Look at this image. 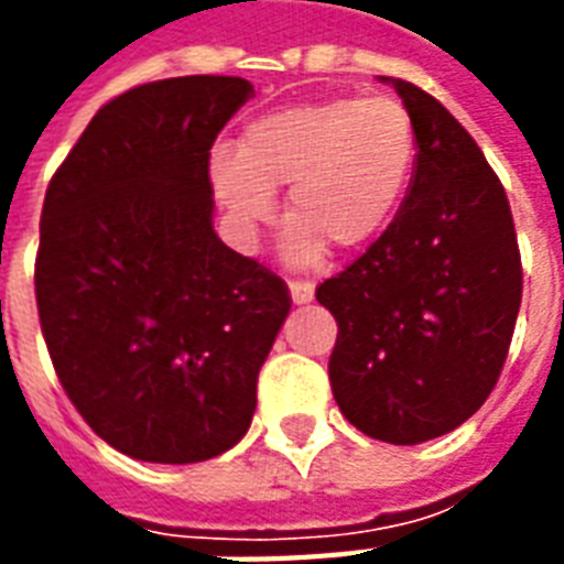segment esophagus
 I'll list each match as a JSON object with an SVG mask.
<instances>
[{
  "label": "esophagus",
  "instance_id": "esophagus-1",
  "mask_svg": "<svg viewBox=\"0 0 564 564\" xmlns=\"http://www.w3.org/2000/svg\"><path fill=\"white\" fill-rule=\"evenodd\" d=\"M290 295L295 305H307L314 299V283L311 281H290Z\"/></svg>",
  "mask_w": 564,
  "mask_h": 564
}]
</instances>
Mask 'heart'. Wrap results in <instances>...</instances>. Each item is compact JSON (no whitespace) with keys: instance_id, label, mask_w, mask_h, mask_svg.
I'll return each mask as SVG.
<instances>
[{"instance_id":"b5f03b06","label":"heart","mask_w":564,"mask_h":564,"mask_svg":"<svg viewBox=\"0 0 564 564\" xmlns=\"http://www.w3.org/2000/svg\"><path fill=\"white\" fill-rule=\"evenodd\" d=\"M414 162V120L399 99L329 96L257 117L238 148L210 150V184L245 229L269 220L286 186L283 253L314 265L329 245L354 253L383 232Z\"/></svg>"}]
</instances>
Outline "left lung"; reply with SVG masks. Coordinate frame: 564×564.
<instances>
[{
	"label": "left lung",
	"instance_id": "left-lung-1",
	"mask_svg": "<svg viewBox=\"0 0 564 564\" xmlns=\"http://www.w3.org/2000/svg\"><path fill=\"white\" fill-rule=\"evenodd\" d=\"M390 80L414 120L402 208L375 245L317 286L338 323L332 395L387 444H423L489 399L508 359L522 262L508 196L484 150L435 96Z\"/></svg>",
	"mask_w": 564,
	"mask_h": 564
}]
</instances>
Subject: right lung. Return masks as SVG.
Returning <instances> with one entry per match:
<instances>
[{
	"label": "right lung",
	"mask_w": 564,
	"mask_h": 564,
	"mask_svg": "<svg viewBox=\"0 0 564 564\" xmlns=\"http://www.w3.org/2000/svg\"><path fill=\"white\" fill-rule=\"evenodd\" d=\"M250 96L226 75L132 87L96 111L44 193L47 354L87 425L132 459L235 447L293 305L274 271L214 232L210 144Z\"/></svg>",
	"instance_id": "add662e5"
}]
</instances>
